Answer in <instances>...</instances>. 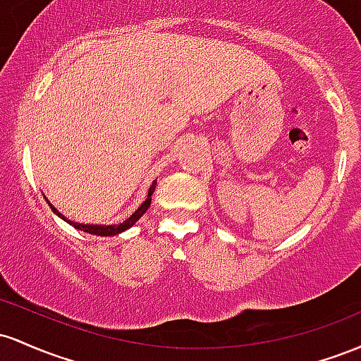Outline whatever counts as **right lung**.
<instances>
[{"label":"right lung","instance_id":"add662e5","mask_svg":"<svg viewBox=\"0 0 361 361\" xmlns=\"http://www.w3.org/2000/svg\"><path fill=\"white\" fill-rule=\"evenodd\" d=\"M155 185H157V180H153V184L149 185V189H148V197H147V201H145L143 204H141L140 208H137L136 212L133 213L131 216H129L126 221H123V224H119V225H85V224H76V221H71V220H68V218L64 216V214H61V213L58 212V209H56L54 206L51 204L49 201H47V204L51 206V209H52V212H54L56 214H58L59 218H63V220L66 221V224H70L71 226H75V228H78V230H83V232H87V233L100 235V237H111V235H117V233L124 232V230L131 228V226L135 225L137 220H140V218H141V214H145V213H147V209H148L149 202H152V194H153V191H155Z\"/></svg>","mask_w":361,"mask_h":361}]
</instances>
